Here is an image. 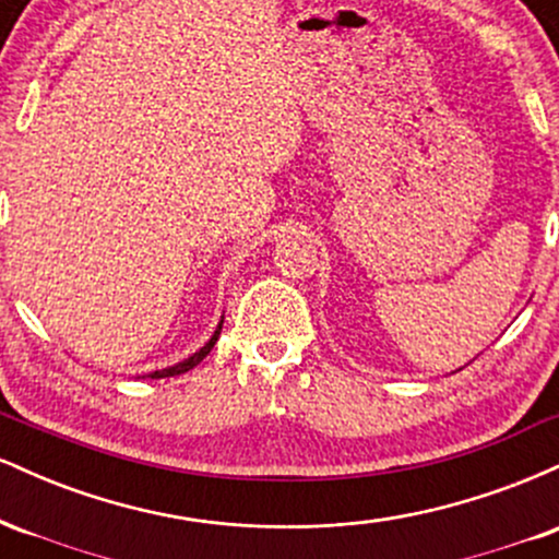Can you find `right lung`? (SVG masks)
Masks as SVG:
<instances>
[{
  "label": "right lung",
  "instance_id": "obj_1",
  "mask_svg": "<svg viewBox=\"0 0 559 559\" xmlns=\"http://www.w3.org/2000/svg\"><path fill=\"white\" fill-rule=\"evenodd\" d=\"M221 329H223V320L221 323H217V329H215V333L213 336H210V342L202 346V349L199 352H194V355L191 357H186L183 362H176V365H170V368H163V370H155V373H150V378H170V376H181V373H186V370H191V368H197L199 362L204 360V357L210 355V349H213L215 346V342H217V336H221Z\"/></svg>",
  "mask_w": 559,
  "mask_h": 559
}]
</instances>
